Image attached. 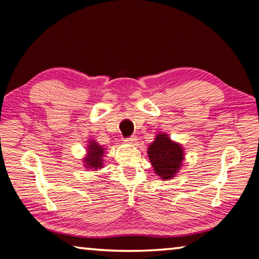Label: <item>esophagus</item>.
I'll return each mask as SVG.
<instances>
[{
  "label": "esophagus",
  "instance_id": "esophagus-1",
  "mask_svg": "<svg viewBox=\"0 0 259 259\" xmlns=\"http://www.w3.org/2000/svg\"><path fill=\"white\" fill-rule=\"evenodd\" d=\"M136 140H137V137H136L135 135H133V136H130V137H128V138H125L124 139V142L125 143H128V144H134Z\"/></svg>",
  "mask_w": 259,
  "mask_h": 259
}]
</instances>
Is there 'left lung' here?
<instances>
[{"label":"left lung","instance_id":"8db88e82","mask_svg":"<svg viewBox=\"0 0 259 259\" xmlns=\"http://www.w3.org/2000/svg\"><path fill=\"white\" fill-rule=\"evenodd\" d=\"M147 153L154 171L161 179L172 178L178 172L184 160L182 146L171 142L165 134L156 136Z\"/></svg>","mask_w":259,"mask_h":259}]
</instances>
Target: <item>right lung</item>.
<instances>
[{
  "label": "right lung",
  "instance_id": "obj_1",
  "mask_svg": "<svg viewBox=\"0 0 259 259\" xmlns=\"http://www.w3.org/2000/svg\"><path fill=\"white\" fill-rule=\"evenodd\" d=\"M89 148H88V157L84 160L85 162V166L87 168H91V169H98L102 168L103 165V154H104V150L100 145H98L96 142H91L89 143Z\"/></svg>",
  "mask_w": 259,
  "mask_h": 259
}]
</instances>
